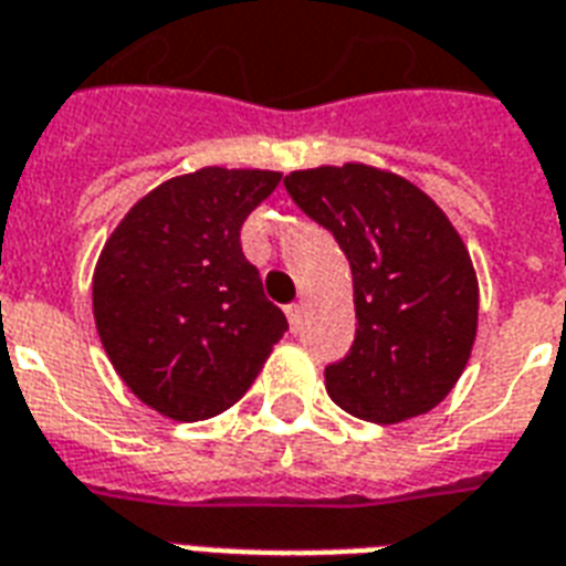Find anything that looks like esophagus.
<instances>
[{"label":"esophagus","mask_w":566,"mask_h":566,"mask_svg":"<svg viewBox=\"0 0 566 566\" xmlns=\"http://www.w3.org/2000/svg\"><path fill=\"white\" fill-rule=\"evenodd\" d=\"M284 312H287V321H291V329H293V332L300 329V326H302V305H296V302H293V305H287Z\"/></svg>","instance_id":"obj_1"}]
</instances>
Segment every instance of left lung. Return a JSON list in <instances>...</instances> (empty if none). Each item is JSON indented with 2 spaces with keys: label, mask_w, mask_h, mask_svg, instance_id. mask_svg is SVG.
Returning a JSON list of instances; mask_svg holds the SVG:
<instances>
[{
  "label": "left lung",
  "mask_w": 566,
  "mask_h": 566,
  "mask_svg": "<svg viewBox=\"0 0 566 566\" xmlns=\"http://www.w3.org/2000/svg\"><path fill=\"white\" fill-rule=\"evenodd\" d=\"M353 270L356 338L326 365V391L374 424L424 416L463 374L478 326V282L463 240L409 180L370 166L308 168L284 178Z\"/></svg>",
  "instance_id": "1"
}]
</instances>
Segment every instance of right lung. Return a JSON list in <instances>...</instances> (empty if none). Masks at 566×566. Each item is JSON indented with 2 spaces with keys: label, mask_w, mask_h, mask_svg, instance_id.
Wrapping results in <instances>:
<instances>
[{
  "label": "right lung",
  "mask_w": 566,
  "mask_h": 566,
  "mask_svg": "<svg viewBox=\"0 0 566 566\" xmlns=\"http://www.w3.org/2000/svg\"><path fill=\"white\" fill-rule=\"evenodd\" d=\"M282 175L201 168L159 184L94 270L103 350L148 407L205 421L243 398L287 317L245 261L240 228Z\"/></svg>",
  "instance_id": "obj_1"
}]
</instances>
